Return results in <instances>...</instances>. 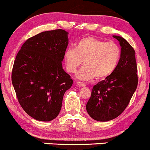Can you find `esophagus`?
I'll list each match as a JSON object with an SVG mask.
<instances>
[{
	"label": "esophagus",
	"instance_id": "obj_1",
	"mask_svg": "<svg viewBox=\"0 0 150 150\" xmlns=\"http://www.w3.org/2000/svg\"><path fill=\"white\" fill-rule=\"evenodd\" d=\"M77 85L80 86V87H85L86 86V84L85 82H77Z\"/></svg>",
	"mask_w": 150,
	"mask_h": 150
}]
</instances>
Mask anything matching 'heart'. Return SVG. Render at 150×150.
<instances>
[{"instance_id":"1","label":"heart","mask_w":150,"mask_h":150,"mask_svg":"<svg viewBox=\"0 0 150 150\" xmlns=\"http://www.w3.org/2000/svg\"><path fill=\"white\" fill-rule=\"evenodd\" d=\"M120 58V49L116 43L94 37H87L77 42L75 49L68 48L64 53L66 69L74 73L82 61L85 64L77 73L82 80L106 78L114 71Z\"/></svg>"}]
</instances>
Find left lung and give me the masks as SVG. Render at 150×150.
Listing matches in <instances>:
<instances>
[{
  "mask_svg": "<svg viewBox=\"0 0 150 150\" xmlns=\"http://www.w3.org/2000/svg\"><path fill=\"white\" fill-rule=\"evenodd\" d=\"M121 46L114 71L93 87L86 105L87 113L98 121H108L120 116L128 106L138 83L135 51L119 36H113Z\"/></svg>",
  "mask_w": 150,
  "mask_h": 150,
  "instance_id": "obj_1",
  "label": "left lung"
}]
</instances>
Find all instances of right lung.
<instances>
[{"label":"right lung","mask_w":150,"mask_h":150,"mask_svg":"<svg viewBox=\"0 0 150 150\" xmlns=\"http://www.w3.org/2000/svg\"><path fill=\"white\" fill-rule=\"evenodd\" d=\"M68 32L46 31L24 43L15 58L12 83L20 106L40 121L56 118L63 97L73 81L62 67L68 44Z\"/></svg>","instance_id":"add662e5"}]
</instances>
